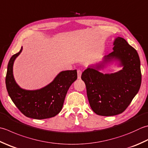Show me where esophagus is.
Here are the masks:
<instances>
[{"mask_svg": "<svg viewBox=\"0 0 148 148\" xmlns=\"http://www.w3.org/2000/svg\"><path fill=\"white\" fill-rule=\"evenodd\" d=\"M77 78H78V79H81V76H82V71L77 70Z\"/></svg>", "mask_w": 148, "mask_h": 148, "instance_id": "obj_1", "label": "esophagus"}]
</instances>
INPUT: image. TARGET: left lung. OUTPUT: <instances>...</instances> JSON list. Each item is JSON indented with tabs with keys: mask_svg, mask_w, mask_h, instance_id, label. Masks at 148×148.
<instances>
[{
	"mask_svg": "<svg viewBox=\"0 0 148 148\" xmlns=\"http://www.w3.org/2000/svg\"><path fill=\"white\" fill-rule=\"evenodd\" d=\"M114 45V51L104 57L103 63L88 67L82 74L91 108L102 116L123 113L138 93L141 85L140 62L137 51L121 37L115 38ZM113 59L120 61L123 66L122 70L105 75L98 71L103 63Z\"/></svg>",
	"mask_w": 148,
	"mask_h": 148,
	"instance_id": "8db88e82",
	"label": "left lung"
}]
</instances>
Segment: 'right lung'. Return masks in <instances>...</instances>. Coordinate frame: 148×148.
<instances>
[{
  "label": "right lung",
  "instance_id": "obj_1",
  "mask_svg": "<svg viewBox=\"0 0 148 148\" xmlns=\"http://www.w3.org/2000/svg\"><path fill=\"white\" fill-rule=\"evenodd\" d=\"M22 51L11 58L8 65L5 85L8 94L15 106L25 116L44 119L56 116L62 110L67 91L77 79V71L60 72L50 84L36 90L22 89L14 81L13 74L14 61Z\"/></svg>",
  "mask_w": 148,
  "mask_h": 148
}]
</instances>
